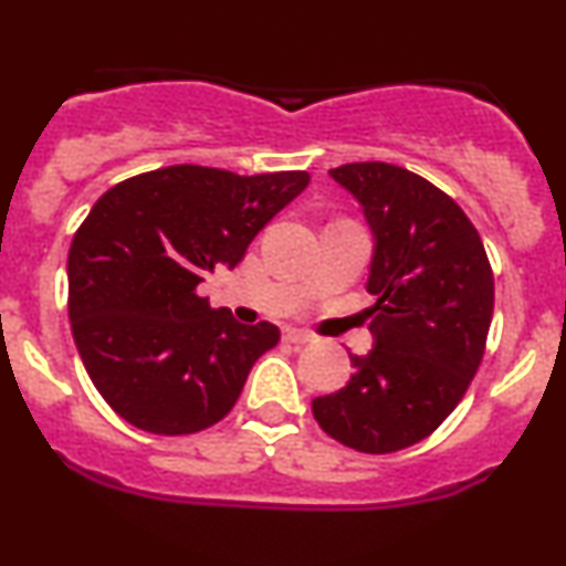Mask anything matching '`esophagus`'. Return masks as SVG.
<instances>
[{
    "instance_id": "esophagus-1",
    "label": "esophagus",
    "mask_w": 566,
    "mask_h": 566,
    "mask_svg": "<svg viewBox=\"0 0 566 566\" xmlns=\"http://www.w3.org/2000/svg\"><path fill=\"white\" fill-rule=\"evenodd\" d=\"M311 337H314V335L305 333V329H297V327L284 329V340H287V343H308Z\"/></svg>"
}]
</instances>
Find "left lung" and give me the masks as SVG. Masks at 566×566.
I'll list each match as a JSON object with an SVG mask.
<instances>
[{"mask_svg":"<svg viewBox=\"0 0 566 566\" xmlns=\"http://www.w3.org/2000/svg\"><path fill=\"white\" fill-rule=\"evenodd\" d=\"M365 207L375 233L367 290L375 348L350 354L348 386L314 399L324 433L386 454L431 437L484 359L495 276L482 237L452 197L386 161L329 170Z\"/></svg>","mask_w":566,"mask_h":566,"instance_id":"obj_1","label":"left lung"}]
</instances>
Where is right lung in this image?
<instances>
[{
  "label": "right lung",
  "mask_w": 566,
  "mask_h": 566,
  "mask_svg": "<svg viewBox=\"0 0 566 566\" xmlns=\"http://www.w3.org/2000/svg\"><path fill=\"white\" fill-rule=\"evenodd\" d=\"M308 180L303 170L172 165L95 201L69 250V319L90 380L119 418L186 437L231 412L279 329L239 324L197 287L218 263L242 261Z\"/></svg>",
  "instance_id": "1"
}]
</instances>
